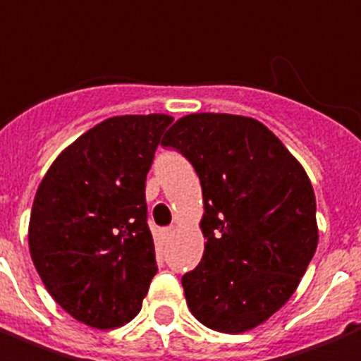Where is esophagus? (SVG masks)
I'll return each mask as SVG.
<instances>
[{
	"mask_svg": "<svg viewBox=\"0 0 361 361\" xmlns=\"http://www.w3.org/2000/svg\"><path fill=\"white\" fill-rule=\"evenodd\" d=\"M172 233H173V228H164L160 235H162V239L166 241V239H170V237H172Z\"/></svg>",
	"mask_w": 361,
	"mask_h": 361,
	"instance_id": "obj_1",
	"label": "esophagus"
}]
</instances>
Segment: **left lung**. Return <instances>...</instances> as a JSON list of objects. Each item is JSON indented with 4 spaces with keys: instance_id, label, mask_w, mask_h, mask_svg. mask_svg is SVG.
I'll list each match as a JSON object with an SVG mask.
<instances>
[{
    "instance_id": "left-lung-1",
    "label": "left lung",
    "mask_w": 361,
    "mask_h": 361,
    "mask_svg": "<svg viewBox=\"0 0 361 361\" xmlns=\"http://www.w3.org/2000/svg\"><path fill=\"white\" fill-rule=\"evenodd\" d=\"M201 180L204 255L181 277L202 325L245 333L295 293L317 247L316 195L300 162L262 122L237 114L180 118L162 140Z\"/></svg>"
}]
</instances>
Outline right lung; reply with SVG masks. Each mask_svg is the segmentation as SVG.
<instances>
[{
  "label": "right lung",
  "instance_id": "add662e5",
  "mask_svg": "<svg viewBox=\"0 0 361 361\" xmlns=\"http://www.w3.org/2000/svg\"><path fill=\"white\" fill-rule=\"evenodd\" d=\"M168 114L101 122L59 154L32 204L28 245L45 289L74 319L114 329L157 274L145 180Z\"/></svg>",
  "mask_w": 361,
  "mask_h": 361
}]
</instances>
